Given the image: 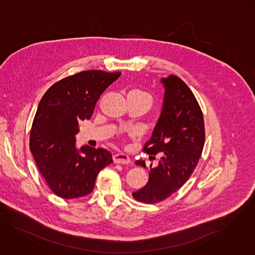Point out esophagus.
Here are the masks:
<instances>
[{
	"instance_id": "esophagus-1",
	"label": "esophagus",
	"mask_w": 255,
	"mask_h": 255,
	"mask_svg": "<svg viewBox=\"0 0 255 255\" xmlns=\"http://www.w3.org/2000/svg\"><path fill=\"white\" fill-rule=\"evenodd\" d=\"M113 159L117 164H129L131 162L130 157L125 153H117L113 156Z\"/></svg>"
}]
</instances>
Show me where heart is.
Returning a JSON list of instances; mask_svg holds the SVG:
<instances>
[{"label": "heart", "instance_id": "heart-1", "mask_svg": "<svg viewBox=\"0 0 255 255\" xmlns=\"http://www.w3.org/2000/svg\"><path fill=\"white\" fill-rule=\"evenodd\" d=\"M134 92H137V93H138V94L142 95L143 97H145V98L147 99V100L149 101V103H151V97H150V95H149L148 93H146V92H143V91H139V90H135Z\"/></svg>", "mask_w": 255, "mask_h": 255}]
</instances>
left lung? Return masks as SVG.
Segmentation results:
<instances>
[{
	"label": "left lung",
	"instance_id": "obj_1",
	"mask_svg": "<svg viewBox=\"0 0 255 255\" xmlns=\"http://www.w3.org/2000/svg\"><path fill=\"white\" fill-rule=\"evenodd\" d=\"M165 88L162 111L143 151L160 153L157 167H149L147 183L133 192L144 204L159 203L176 192L192 175L205 143V125L201 108L189 87L171 75L161 79ZM136 165L145 168L143 160Z\"/></svg>",
	"mask_w": 255,
	"mask_h": 255
}]
</instances>
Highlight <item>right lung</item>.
I'll return each mask as SVG.
<instances>
[{
	"instance_id": "1",
	"label": "right lung",
	"mask_w": 255,
	"mask_h": 255,
	"mask_svg": "<svg viewBox=\"0 0 255 255\" xmlns=\"http://www.w3.org/2000/svg\"><path fill=\"white\" fill-rule=\"evenodd\" d=\"M121 73L91 70L54 83L39 102L30 134V150L54 194L74 199L92 192L99 172L113 163L110 151L76 147L79 123L92 117L104 91Z\"/></svg>"
}]
</instances>
